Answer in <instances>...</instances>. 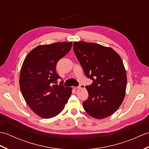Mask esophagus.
Listing matches in <instances>:
<instances>
[{"instance_id": "obj_1", "label": "esophagus", "mask_w": 149, "mask_h": 149, "mask_svg": "<svg viewBox=\"0 0 149 149\" xmlns=\"http://www.w3.org/2000/svg\"><path fill=\"white\" fill-rule=\"evenodd\" d=\"M84 85L83 84H80L79 86H78L77 87H74L75 89H80V88H84Z\"/></svg>"}]
</instances>
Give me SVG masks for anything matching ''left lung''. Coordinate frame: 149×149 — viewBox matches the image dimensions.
I'll list each match as a JSON object with an SVG mask.
<instances>
[{"label": "left lung", "instance_id": "1", "mask_svg": "<svg viewBox=\"0 0 149 149\" xmlns=\"http://www.w3.org/2000/svg\"><path fill=\"white\" fill-rule=\"evenodd\" d=\"M73 49L86 76L93 81L86 86L84 110L98 119L111 115L122 103L127 86L121 58L113 49L95 43L74 42Z\"/></svg>", "mask_w": 149, "mask_h": 149}]
</instances>
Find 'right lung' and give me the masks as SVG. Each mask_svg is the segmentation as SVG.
Instances as JSON below:
<instances>
[{
  "label": "right lung",
  "instance_id": "obj_1",
  "mask_svg": "<svg viewBox=\"0 0 149 149\" xmlns=\"http://www.w3.org/2000/svg\"><path fill=\"white\" fill-rule=\"evenodd\" d=\"M72 42L39 45L28 54L20 71V87L31 109L43 118L61 113L72 93V88L57 84L61 77L56 73L59 60L70 50Z\"/></svg>",
  "mask_w": 149,
  "mask_h": 149
}]
</instances>
